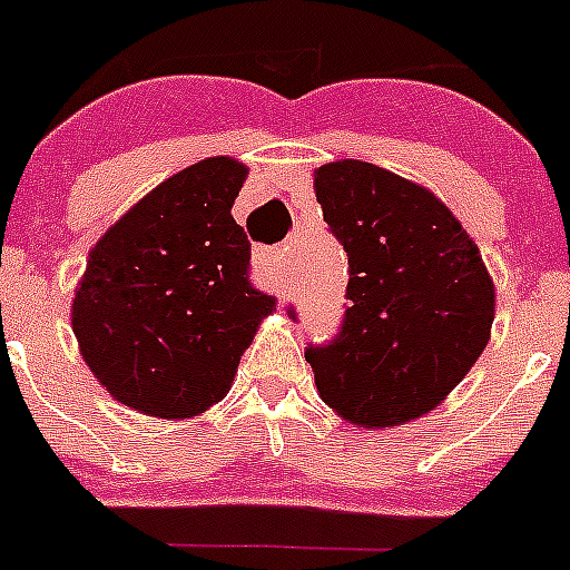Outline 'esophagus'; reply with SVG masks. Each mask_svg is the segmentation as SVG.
Instances as JSON below:
<instances>
[{"mask_svg": "<svg viewBox=\"0 0 570 570\" xmlns=\"http://www.w3.org/2000/svg\"><path fill=\"white\" fill-rule=\"evenodd\" d=\"M282 248H257L254 252V271H257L259 279L265 282V285H271V288H282V279H285V274H282Z\"/></svg>", "mask_w": 570, "mask_h": 570, "instance_id": "esophagus-1", "label": "esophagus"}]
</instances>
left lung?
Segmentation results:
<instances>
[{"label": "left lung", "mask_w": 570, "mask_h": 570, "mask_svg": "<svg viewBox=\"0 0 570 570\" xmlns=\"http://www.w3.org/2000/svg\"><path fill=\"white\" fill-rule=\"evenodd\" d=\"M313 187L350 257L341 333L305 350L318 394L352 425H403L436 409L479 361L495 285L431 189L357 159L322 165Z\"/></svg>", "instance_id": "1"}]
</instances>
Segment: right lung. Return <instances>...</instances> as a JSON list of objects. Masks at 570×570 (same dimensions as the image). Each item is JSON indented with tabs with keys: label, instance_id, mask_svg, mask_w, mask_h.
<instances>
[{
	"label": "right lung",
	"instance_id": "obj_1",
	"mask_svg": "<svg viewBox=\"0 0 570 570\" xmlns=\"http://www.w3.org/2000/svg\"><path fill=\"white\" fill-rule=\"evenodd\" d=\"M246 165L195 161L150 189L89 252L72 330L114 400L161 420L226 397L274 296L248 282V243L232 218Z\"/></svg>",
	"mask_w": 570,
	"mask_h": 570
}]
</instances>
